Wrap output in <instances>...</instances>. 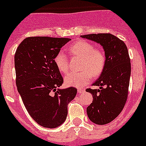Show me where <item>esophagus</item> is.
Masks as SVG:
<instances>
[{
	"label": "esophagus",
	"instance_id": "esophagus-1",
	"mask_svg": "<svg viewBox=\"0 0 146 146\" xmlns=\"http://www.w3.org/2000/svg\"><path fill=\"white\" fill-rule=\"evenodd\" d=\"M84 92H85V90L84 89H81V88H80V89H78V93L80 94H81L84 93Z\"/></svg>",
	"mask_w": 146,
	"mask_h": 146
}]
</instances>
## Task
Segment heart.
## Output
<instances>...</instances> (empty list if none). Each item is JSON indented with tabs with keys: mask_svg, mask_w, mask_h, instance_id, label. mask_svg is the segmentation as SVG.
Returning <instances> with one entry per match:
<instances>
[{
	"mask_svg": "<svg viewBox=\"0 0 146 146\" xmlns=\"http://www.w3.org/2000/svg\"><path fill=\"white\" fill-rule=\"evenodd\" d=\"M69 52L73 56L82 58L80 72H70L64 78L65 85L81 88L86 85L92 76L102 73L106 64L105 54L101 49L94 48L93 44L86 41H78L69 47ZM54 62L61 73L68 70V58L63 51H60L54 57Z\"/></svg>",
	"mask_w": 146,
	"mask_h": 146,
	"instance_id": "b5f03b06",
	"label": "heart"
}]
</instances>
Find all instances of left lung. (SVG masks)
I'll return each instance as SVG.
<instances>
[{"label": "left lung", "instance_id": "obj_1", "mask_svg": "<svg viewBox=\"0 0 146 146\" xmlns=\"http://www.w3.org/2000/svg\"><path fill=\"white\" fill-rule=\"evenodd\" d=\"M81 37L97 42L103 47L106 64L93 86L99 89L87 88L93 102L86 109L89 119L96 125H106L122 111L128 94L131 65L128 50L123 41L111 34H92Z\"/></svg>", "mask_w": 146, "mask_h": 146}]
</instances>
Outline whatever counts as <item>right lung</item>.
Instances as JSON below:
<instances>
[{
	"label": "right lung",
	"instance_id": "add662e5",
	"mask_svg": "<svg viewBox=\"0 0 146 146\" xmlns=\"http://www.w3.org/2000/svg\"><path fill=\"white\" fill-rule=\"evenodd\" d=\"M68 38L32 36L24 39L14 56L18 92L30 116L41 126L54 128L68 115V104L77 94L74 87L60 89L63 78L55 55Z\"/></svg>",
	"mask_w": 146,
	"mask_h": 146
}]
</instances>
